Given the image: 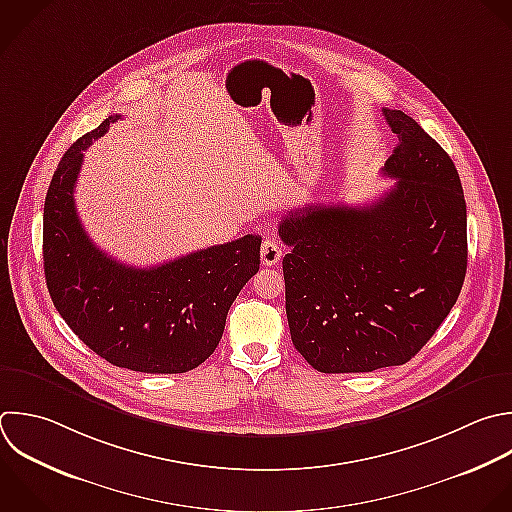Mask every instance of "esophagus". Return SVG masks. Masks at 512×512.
Returning a JSON list of instances; mask_svg holds the SVG:
<instances>
[{
	"mask_svg": "<svg viewBox=\"0 0 512 512\" xmlns=\"http://www.w3.org/2000/svg\"><path fill=\"white\" fill-rule=\"evenodd\" d=\"M282 244L276 240V238H266L262 242V248H260V256H262V264L264 266H274L280 262L282 258Z\"/></svg>",
	"mask_w": 512,
	"mask_h": 512,
	"instance_id": "esophagus-1",
	"label": "esophagus"
}]
</instances>
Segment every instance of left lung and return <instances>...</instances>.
<instances>
[{"label":"left lung","mask_w":512,"mask_h":512,"mask_svg":"<svg viewBox=\"0 0 512 512\" xmlns=\"http://www.w3.org/2000/svg\"><path fill=\"white\" fill-rule=\"evenodd\" d=\"M398 146L394 186L368 206L308 204L278 234L286 316L318 372L408 362L454 306L466 274V204L450 156L410 116L382 110Z\"/></svg>","instance_id":"1"}]
</instances>
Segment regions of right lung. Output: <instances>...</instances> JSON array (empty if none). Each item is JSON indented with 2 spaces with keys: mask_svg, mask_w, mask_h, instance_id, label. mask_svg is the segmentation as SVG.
Returning <instances> with one entry per match:
<instances>
[{
  "mask_svg": "<svg viewBox=\"0 0 512 512\" xmlns=\"http://www.w3.org/2000/svg\"><path fill=\"white\" fill-rule=\"evenodd\" d=\"M120 116L82 136L60 160L44 206V272L54 306L74 334L114 366L178 374L218 346L226 316L260 268V236L134 268L102 252L82 228L74 188L84 150Z\"/></svg>",
  "mask_w": 512,
  "mask_h": 512,
  "instance_id": "1",
  "label": "right lung"
}]
</instances>
